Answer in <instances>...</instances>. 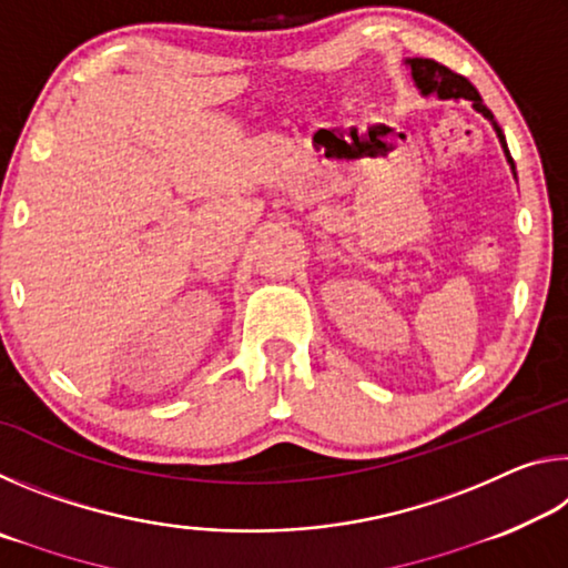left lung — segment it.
<instances>
[{
	"label": "left lung",
	"instance_id": "8db88e82",
	"mask_svg": "<svg viewBox=\"0 0 568 568\" xmlns=\"http://www.w3.org/2000/svg\"><path fill=\"white\" fill-rule=\"evenodd\" d=\"M406 64L410 67V77L413 82H416V88L423 92V94H430L436 92L440 100H470L474 102V108L484 114L486 120H491L494 130L498 134V140H501V148L506 152V160L508 165H511L514 175H516V168H514V160H511V152H508L506 148V138L501 128H498V122L494 120V112L486 108L484 100H480V94L476 92L474 84H470L466 77L456 74L454 70H448V67L438 64L436 60H423V57H413V60H406Z\"/></svg>",
	"mask_w": 568,
	"mask_h": 568
}]
</instances>
